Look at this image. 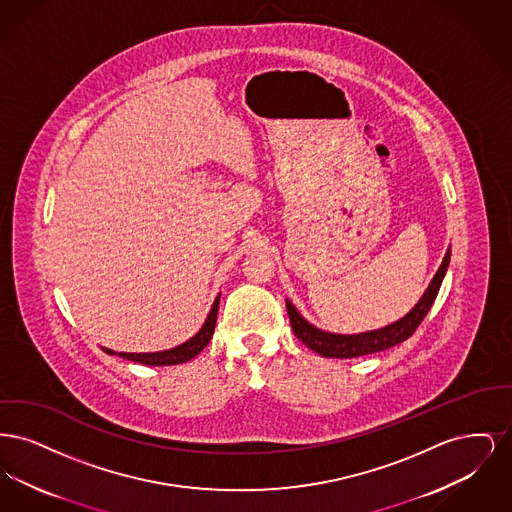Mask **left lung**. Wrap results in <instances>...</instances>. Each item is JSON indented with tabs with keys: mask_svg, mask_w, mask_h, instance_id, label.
<instances>
[{
	"mask_svg": "<svg viewBox=\"0 0 512 512\" xmlns=\"http://www.w3.org/2000/svg\"><path fill=\"white\" fill-rule=\"evenodd\" d=\"M449 257H451V253L447 251L445 257H443L441 267L434 276V280L430 282L428 290L420 297V301L414 305L413 311L407 317L393 322L386 328H380V330H374V332H365V334H353V336L322 332V330H318L313 324H309L305 318L301 317L290 301H286L292 330L299 340L303 341L307 347H311L313 351H317L318 355H322V357L353 359V357H363V355L390 349L401 341L409 340L413 336L414 330L420 326V322L428 315V311L434 305V299L438 295L439 286L443 282L445 270L449 267Z\"/></svg>",
	"mask_w": 512,
	"mask_h": 512,
	"instance_id": "obj_1",
	"label": "left lung"
}]
</instances>
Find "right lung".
<instances>
[{"instance_id":"add662e5","label":"right lung","mask_w":512,"mask_h":512,"mask_svg":"<svg viewBox=\"0 0 512 512\" xmlns=\"http://www.w3.org/2000/svg\"><path fill=\"white\" fill-rule=\"evenodd\" d=\"M219 299L220 297L215 299L213 309L205 320L203 328L195 334L194 338H190L178 347H172L169 351H157V353H117V351H111V349H105V347H103V351L109 353V355H119L122 359H128V361H134V363H140V365L169 366L186 363V361L194 359L195 355H199L203 351V347L213 338L215 324H217V313H219Z\"/></svg>"}]
</instances>
